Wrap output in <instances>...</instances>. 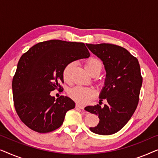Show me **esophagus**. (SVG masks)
Wrapping results in <instances>:
<instances>
[{
	"label": "esophagus",
	"mask_w": 158,
	"mask_h": 158,
	"mask_svg": "<svg viewBox=\"0 0 158 158\" xmlns=\"http://www.w3.org/2000/svg\"><path fill=\"white\" fill-rule=\"evenodd\" d=\"M75 106H76V108H79V109H84V108H85L83 106L80 105V104H78V103H77V104L75 105Z\"/></svg>",
	"instance_id": "esophagus-1"
}]
</instances>
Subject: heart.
Listing matches in <instances>:
<instances>
[{"label":"heart","mask_w":158,"mask_h":158,"mask_svg":"<svg viewBox=\"0 0 158 158\" xmlns=\"http://www.w3.org/2000/svg\"><path fill=\"white\" fill-rule=\"evenodd\" d=\"M73 65H74V62H70L66 64L63 69L62 77L65 81H68L70 80V72ZM85 68L87 72L90 75L94 73L99 74L102 69V64H101V62L96 58H90L85 62ZM69 96L77 103L85 105L89 103L94 98L95 91L91 88L87 87L76 86L69 90Z\"/></svg>","instance_id":"1"}]
</instances>
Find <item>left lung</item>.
Wrapping results in <instances>:
<instances>
[{"mask_svg":"<svg viewBox=\"0 0 158 158\" xmlns=\"http://www.w3.org/2000/svg\"><path fill=\"white\" fill-rule=\"evenodd\" d=\"M86 46L102 60L106 72L99 104L85 108L100 119L98 124L90 127V130L98 135H113L126 125L137 109L142 83L139 62L118 45L103 43ZM103 99L107 103L101 107Z\"/></svg>","mask_w":158,"mask_h":158,"instance_id":"obj_1","label":"left lung"}]
</instances>
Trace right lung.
I'll return each mask as SVG.
<instances>
[{
	"label": "right lung",
	"instance_id": "obj_1",
	"mask_svg": "<svg viewBox=\"0 0 158 158\" xmlns=\"http://www.w3.org/2000/svg\"><path fill=\"white\" fill-rule=\"evenodd\" d=\"M89 57L84 43L58 40L38 43L23 54L12 81L14 107L21 122L39 133L59 128L75 103L63 96L55 100L50 93L62 89L60 82L64 83L66 64Z\"/></svg>",
	"mask_w": 158,
	"mask_h": 158
}]
</instances>
